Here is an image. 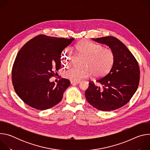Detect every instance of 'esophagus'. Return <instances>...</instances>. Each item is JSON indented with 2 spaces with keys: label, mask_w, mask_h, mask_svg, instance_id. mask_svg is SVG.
Here are the masks:
<instances>
[{
  "label": "esophagus",
  "mask_w": 150,
  "mask_h": 150,
  "mask_svg": "<svg viewBox=\"0 0 150 150\" xmlns=\"http://www.w3.org/2000/svg\"><path fill=\"white\" fill-rule=\"evenodd\" d=\"M71 83L72 85H75V84H78L79 83H80V81H71Z\"/></svg>",
  "instance_id": "esophagus-1"
}]
</instances>
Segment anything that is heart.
I'll use <instances>...</instances> for the list:
<instances>
[{
	"instance_id": "heart-1",
	"label": "heart",
	"mask_w": 150,
	"mask_h": 150,
	"mask_svg": "<svg viewBox=\"0 0 150 150\" xmlns=\"http://www.w3.org/2000/svg\"><path fill=\"white\" fill-rule=\"evenodd\" d=\"M76 53L85 57L82 66L83 68L72 67L63 72V76L72 81H79L89 77L92 74L94 77L105 76L112 69L115 56L114 52L109 49L104 48L90 41H83L75 46ZM73 54L68 48L65 49L60 56V62L64 67L69 66L72 62Z\"/></svg>"
}]
</instances>
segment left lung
<instances>
[{
	"instance_id": "obj_1",
	"label": "left lung",
	"mask_w": 150,
	"mask_h": 150,
	"mask_svg": "<svg viewBox=\"0 0 150 150\" xmlns=\"http://www.w3.org/2000/svg\"><path fill=\"white\" fill-rule=\"evenodd\" d=\"M93 40L108 46L114 52V65L108 74L89 82L85 93L88 102L101 111L117 109L127 104L136 92L139 82L140 71L138 62L126 46L117 38L107 36Z\"/></svg>"
}]
</instances>
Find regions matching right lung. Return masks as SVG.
I'll list each match as a JSON object with an SVG mask.
<instances>
[{"instance_id":"right-lung-1","label":"right lung","mask_w":150,"mask_h":150,"mask_svg":"<svg viewBox=\"0 0 150 150\" xmlns=\"http://www.w3.org/2000/svg\"><path fill=\"white\" fill-rule=\"evenodd\" d=\"M74 40L41 34L19 51L12 69V81L15 93L25 104L43 110L62 100L69 80L61 78L55 85L49 79L60 68L61 53Z\"/></svg>"}]
</instances>
